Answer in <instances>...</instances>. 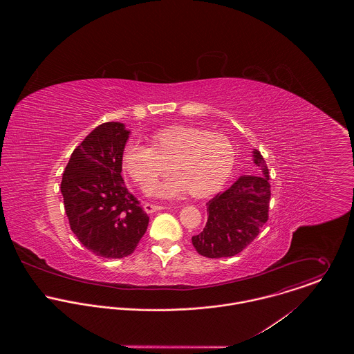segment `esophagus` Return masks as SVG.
I'll return each mask as SVG.
<instances>
[{
    "label": "esophagus",
    "instance_id": "obj_1",
    "mask_svg": "<svg viewBox=\"0 0 354 354\" xmlns=\"http://www.w3.org/2000/svg\"><path fill=\"white\" fill-rule=\"evenodd\" d=\"M162 208H163V205H159V204L145 203V211H146L147 214H151V212H155V211H158V209H162Z\"/></svg>",
    "mask_w": 354,
    "mask_h": 354
}]
</instances>
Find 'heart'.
<instances>
[{"label": "heart", "mask_w": 354, "mask_h": 354, "mask_svg": "<svg viewBox=\"0 0 354 354\" xmlns=\"http://www.w3.org/2000/svg\"><path fill=\"white\" fill-rule=\"evenodd\" d=\"M152 147L129 142L122 151L124 170L143 188L170 170L174 177L156 188L160 196L171 198L184 191L195 198L216 192L234 166L230 142L219 135L191 127H167L151 135Z\"/></svg>", "instance_id": "1"}]
</instances>
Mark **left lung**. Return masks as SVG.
Instances as JSON below:
<instances>
[{
  "mask_svg": "<svg viewBox=\"0 0 354 354\" xmlns=\"http://www.w3.org/2000/svg\"><path fill=\"white\" fill-rule=\"evenodd\" d=\"M253 162L261 176H241L229 189L207 203V223L192 244L199 254L230 257L247 248L268 221L271 185L268 167L259 151Z\"/></svg>",
  "mask_w": 354,
  "mask_h": 354,
  "instance_id": "1",
  "label": "left lung"
}]
</instances>
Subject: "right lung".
Wrapping results in <instances>:
<instances>
[{"instance_id": "obj_1", "label": "right lung", "mask_w": 354, "mask_h": 354, "mask_svg": "<svg viewBox=\"0 0 354 354\" xmlns=\"http://www.w3.org/2000/svg\"><path fill=\"white\" fill-rule=\"evenodd\" d=\"M128 135L121 122L97 127L72 152L61 181L71 230L104 259L135 252L150 221L121 177Z\"/></svg>"}]
</instances>
